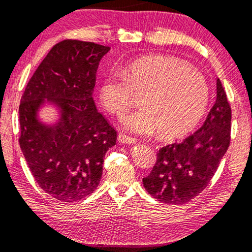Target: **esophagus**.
<instances>
[{
  "mask_svg": "<svg viewBox=\"0 0 252 252\" xmlns=\"http://www.w3.org/2000/svg\"><path fill=\"white\" fill-rule=\"evenodd\" d=\"M118 141L121 142L122 144H135L136 143L135 138L129 137V136L124 135V134H119L118 135Z\"/></svg>",
  "mask_w": 252,
  "mask_h": 252,
  "instance_id": "1",
  "label": "esophagus"
}]
</instances>
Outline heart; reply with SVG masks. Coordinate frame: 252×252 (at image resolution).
<instances>
[{
    "instance_id": "1",
    "label": "heart",
    "mask_w": 252,
    "mask_h": 252,
    "mask_svg": "<svg viewBox=\"0 0 252 252\" xmlns=\"http://www.w3.org/2000/svg\"><path fill=\"white\" fill-rule=\"evenodd\" d=\"M141 94V109L123 119L137 135L158 129L165 138L189 134L203 117L210 100L205 77L183 60L148 56L131 61L124 71L110 70L99 87V99L110 113L122 115Z\"/></svg>"
}]
</instances>
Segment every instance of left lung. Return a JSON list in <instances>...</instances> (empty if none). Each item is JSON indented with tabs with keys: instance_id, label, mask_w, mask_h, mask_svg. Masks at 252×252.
<instances>
[{
	"instance_id": "obj_1",
	"label": "left lung",
	"mask_w": 252,
	"mask_h": 252,
	"mask_svg": "<svg viewBox=\"0 0 252 252\" xmlns=\"http://www.w3.org/2000/svg\"><path fill=\"white\" fill-rule=\"evenodd\" d=\"M231 108L220 79L216 104L200 129L160 148L144 188L164 203L183 204L199 195L217 172L230 144Z\"/></svg>"
}]
</instances>
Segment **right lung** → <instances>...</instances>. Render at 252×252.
Segmentation results:
<instances>
[{
    "mask_svg": "<svg viewBox=\"0 0 252 252\" xmlns=\"http://www.w3.org/2000/svg\"><path fill=\"white\" fill-rule=\"evenodd\" d=\"M109 50L94 42L61 41L33 73L21 98L20 147L36 183L59 201L92 194L107 151L116 145L117 131L93 98L99 63ZM47 104L58 111L55 123L39 119Z\"/></svg>",
    "mask_w": 252,
    "mask_h": 252,
    "instance_id": "add662e5",
    "label": "right lung"
}]
</instances>
